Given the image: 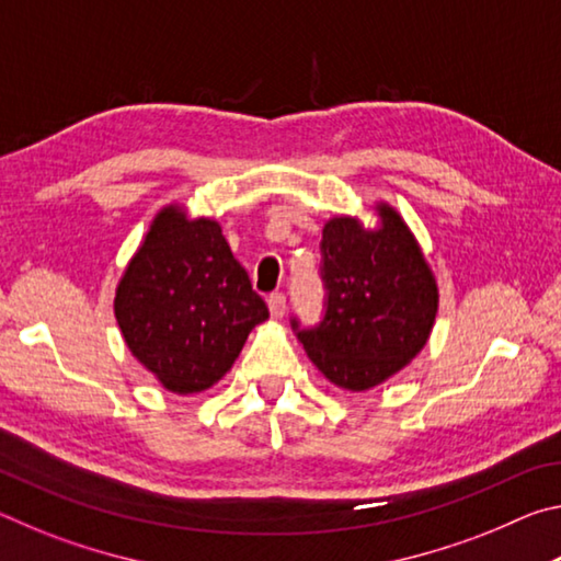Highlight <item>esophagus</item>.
I'll return each mask as SVG.
<instances>
[{
    "mask_svg": "<svg viewBox=\"0 0 561 561\" xmlns=\"http://www.w3.org/2000/svg\"><path fill=\"white\" fill-rule=\"evenodd\" d=\"M267 307H270V314L274 319H282L284 314H287V297H284L282 291H274V294H270Z\"/></svg>",
    "mask_w": 561,
    "mask_h": 561,
    "instance_id": "obj_1",
    "label": "esophagus"
}]
</instances>
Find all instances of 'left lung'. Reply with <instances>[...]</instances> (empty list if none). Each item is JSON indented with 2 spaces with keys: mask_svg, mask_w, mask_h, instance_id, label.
<instances>
[{
  "mask_svg": "<svg viewBox=\"0 0 561 561\" xmlns=\"http://www.w3.org/2000/svg\"><path fill=\"white\" fill-rule=\"evenodd\" d=\"M381 225L364 230L334 217L321 232L327 301L317 327L291 329L331 383L368 391L408 366L431 336L438 284L413 232L393 207H376Z\"/></svg>",
  "mask_w": 561,
  "mask_h": 561,
  "instance_id": "left-lung-1",
  "label": "left lung"
}]
</instances>
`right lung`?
Segmentation results:
<instances>
[{"label": "right lung", "instance_id": "obj_1", "mask_svg": "<svg viewBox=\"0 0 561 561\" xmlns=\"http://www.w3.org/2000/svg\"><path fill=\"white\" fill-rule=\"evenodd\" d=\"M116 319L130 354L168 391L201 393L220 381L270 309L222 227L163 207L116 289Z\"/></svg>", "mask_w": 561, "mask_h": 561}]
</instances>
